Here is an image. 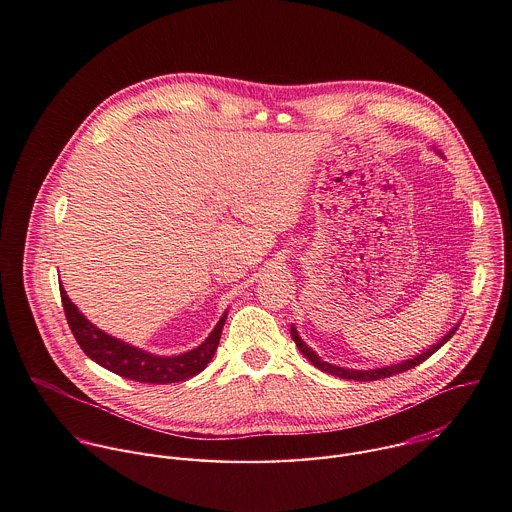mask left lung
<instances>
[{
  "label": "left lung",
  "instance_id": "1",
  "mask_svg": "<svg viewBox=\"0 0 512 512\" xmlns=\"http://www.w3.org/2000/svg\"><path fill=\"white\" fill-rule=\"evenodd\" d=\"M458 326L460 324H456L440 342L437 344H433L431 348H427L425 352H421V354H417V356H413V358H409V360H401V362H397V364H389V367H381V369H369V371H356V369H342V367H336V364H330V362H326V360H322L302 338H300V334H298V330L291 326V338H294V342H296V346L300 348V352L314 364L316 369H320V371H324V373H330V375H334V377H340V379H348V381H377V379H387V377H393V375H399V373H405V371H409V369H415L417 364H421L423 360H427L435 350H440L454 334H456V330H458Z\"/></svg>",
  "mask_w": 512,
  "mask_h": 512
}]
</instances>
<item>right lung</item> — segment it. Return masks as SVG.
I'll list each match as a JSON object with an SVG mask.
<instances>
[{
	"label": "right lung",
	"instance_id": "1",
	"mask_svg": "<svg viewBox=\"0 0 512 512\" xmlns=\"http://www.w3.org/2000/svg\"><path fill=\"white\" fill-rule=\"evenodd\" d=\"M60 298H62L66 322L72 334H75L79 346L91 360H95L103 369L123 379L137 381V383H152V385L180 383L204 371V367L216 352L218 340H221L223 326L227 320V312H225L200 346L184 354L160 356V354L145 352L137 346H131L97 328L79 312L75 304L70 302L62 285H60Z\"/></svg>",
	"mask_w": 512,
	"mask_h": 512
}]
</instances>
